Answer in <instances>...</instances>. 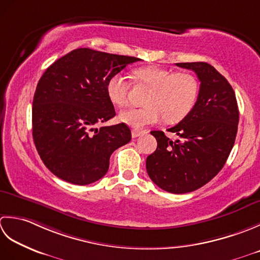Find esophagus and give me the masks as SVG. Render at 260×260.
I'll return each instance as SVG.
<instances>
[{
	"instance_id": "1",
	"label": "esophagus",
	"mask_w": 260,
	"mask_h": 260,
	"mask_svg": "<svg viewBox=\"0 0 260 260\" xmlns=\"http://www.w3.org/2000/svg\"><path fill=\"white\" fill-rule=\"evenodd\" d=\"M142 134H144V131L132 130V138H138V137H140Z\"/></svg>"
}]
</instances>
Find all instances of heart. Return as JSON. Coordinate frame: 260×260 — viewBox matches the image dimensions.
Returning a JSON list of instances; mask_svg holds the SVG:
<instances>
[{"instance_id": "obj_1", "label": "heart", "mask_w": 260, "mask_h": 260, "mask_svg": "<svg viewBox=\"0 0 260 260\" xmlns=\"http://www.w3.org/2000/svg\"><path fill=\"white\" fill-rule=\"evenodd\" d=\"M140 83L151 88L145 100V108H130L119 114L121 122L135 130L156 124L162 115L168 122L185 118L197 103L200 83L190 73H173L165 68L148 66L135 72ZM108 96L111 102L124 107L128 103L129 83L122 74L111 76L107 84Z\"/></svg>"}]
</instances>
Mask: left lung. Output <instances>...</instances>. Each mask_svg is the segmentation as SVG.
<instances>
[{"label": "left lung", "mask_w": 260, "mask_h": 260, "mask_svg": "<svg viewBox=\"0 0 260 260\" xmlns=\"http://www.w3.org/2000/svg\"><path fill=\"white\" fill-rule=\"evenodd\" d=\"M192 70L201 82L192 111L169 132L151 131L157 149L147 157L146 168L151 181L161 189L184 194L202 187L218 174L235 145L239 110L236 94L224 76L208 62H178Z\"/></svg>", "instance_id": "8db88e82"}]
</instances>
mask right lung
Instances as JSON below:
<instances>
[{
	"instance_id": "1",
	"label": "right lung",
	"mask_w": 260,
	"mask_h": 260,
	"mask_svg": "<svg viewBox=\"0 0 260 260\" xmlns=\"http://www.w3.org/2000/svg\"><path fill=\"white\" fill-rule=\"evenodd\" d=\"M139 58L89 48L68 52L47 68L32 103V137L41 160L62 181L88 185L107 174L112 152L131 140L124 123L95 128L115 115L111 76Z\"/></svg>"
}]
</instances>
